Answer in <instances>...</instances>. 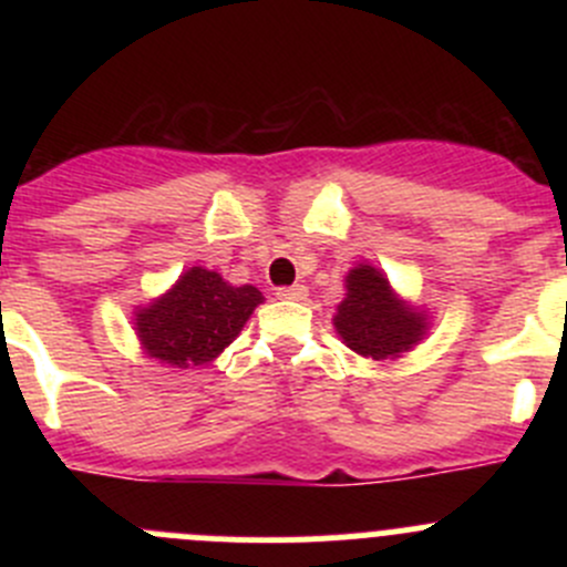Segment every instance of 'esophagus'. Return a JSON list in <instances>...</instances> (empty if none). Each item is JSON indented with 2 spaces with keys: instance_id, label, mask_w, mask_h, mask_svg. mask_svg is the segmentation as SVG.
Instances as JSON below:
<instances>
[{
  "instance_id": "34e87169",
  "label": "esophagus",
  "mask_w": 567,
  "mask_h": 567,
  "mask_svg": "<svg viewBox=\"0 0 567 567\" xmlns=\"http://www.w3.org/2000/svg\"><path fill=\"white\" fill-rule=\"evenodd\" d=\"M279 299H288V301H301L307 296L305 285H290V288H279L277 290Z\"/></svg>"
}]
</instances>
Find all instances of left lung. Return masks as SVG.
<instances>
[{
    "instance_id": "obj_1",
    "label": "left lung",
    "mask_w": 567,
    "mask_h": 567,
    "mask_svg": "<svg viewBox=\"0 0 567 567\" xmlns=\"http://www.w3.org/2000/svg\"><path fill=\"white\" fill-rule=\"evenodd\" d=\"M346 299L334 326L351 351L373 359H394L425 334V318L394 299L390 282L373 266H359L346 279Z\"/></svg>"
}]
</instances>
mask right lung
<instances>
[{"instance_id": "right-lung-1", "label": "right lung", "mask_w": 567, "mask_h": 567, "mask_svg": "<svg viewBox=\"0 0 567 567\" xmlns=\"http://www.w3.org/2000/svg\"><path fill=\"white\" fill-rule=\"evenodd\" d=\"M262 301L251 285L233 288L216 271L192 268L175 288L136 312V334L169 368H197L219 357Z\"/></svg>"}]
</instances>
